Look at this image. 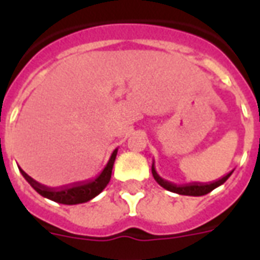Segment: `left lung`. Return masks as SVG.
I'll list each match as a JSON object with an SVG mask.
<instances>
[{
	"instance_id": "obj_1",
	"label": "left lung",
	"mask_w": 260,
	"mask_h": 260,
	"mask_svg": "<svg viewBox=\"0 0 260 260\" xmlns=\"http://www.w3.org/2000/svg\"><path fill=\"white\" fill-rule=\"evenodd\" d=\"M152 174L154 177V180L157 181V184L160 186H163L164 189L167 191L175 192V193H180V195H186V196H203L212 192L213 189H216L217 186L223 185L225 181L229 180V177L233 174V171H230L229 174H225L221 177L220 180L213 181V182H207V184H201V182H192V184H184V185H175L170 181L163 180L160 175L157 174V171L154 169V164H152Z\"/></svg>"
}]
</instances>
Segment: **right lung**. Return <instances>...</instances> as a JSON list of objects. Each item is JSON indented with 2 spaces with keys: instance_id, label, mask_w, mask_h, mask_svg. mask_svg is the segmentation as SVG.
Instances as JSON below:
<instances>
[{
  "instance_id": "obj_1",
  "label": "right lung",
  "mask_w": 260,
  "mask_h": 260,
  "mask_svg": "<svg viewBox=\"0 0 260 260\" xmlns=\"http://www.w3.org/2000/svg\"><path fill=\"white\" fill-rule=\"evenodd\" d=\"M117 152L118 149H115L111 154V157L108 160L107 166L103 169L100 174L97 175L96 178L87 181H80V182H74L69 185L58 186V188H50L37 182L33 180L31 177L26 174L23 170H20L22 175L25 177V180L30 184V186L44 198H47L50 201L57 202V203H62V205H78V203H85L89 202L93 198H96L100 192L107 186L111 178V173H113V166L117 157Z\"/></svg>"
}]
</instances>
